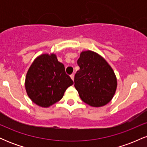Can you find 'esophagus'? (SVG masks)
<instances>
[{
  "label": "esophagus",
  "mask_w": 147,
  "mask_h": 147,
  "mask_svg": "<svg viewBox=\"0 0 147 147\" xmlns=\"http://www.w3.org/2000/svg\"><path fill=\"white\" fill-rule=\"evenodd\" d=\"M70 78H71L72 80L74 81V78H75V76H74V75H70Z\"/></svg>",
  "instance_id": "obj_1"
}]
</instances>
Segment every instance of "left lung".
<instances>
[{
  "mask_svg": "<svg viewBox=\"0 0 147 147\" xmlns=\"http://www.w3.org/2000/svg\"><path fill=\"white\" fill-rule=\"evenodd\" d=\"M79 70L75 87L81 99L92 107L105 106L112 100L117 86L115 74L104 57L92 50L80 53Z\"/></svg>",
  "mask_w": 147,
  "mask_h": 147,
  "instance_id": "obj_1",
  "label": "left lung"
}]
</instances>
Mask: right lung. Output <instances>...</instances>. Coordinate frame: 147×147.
Returning <instances> with one entry per match:
<instances>
[{
	"label": "right lung",
	"mask_w": 147,
	"mask_h": 147,
	"mask_svg": "<svg viewBox=\"0 0 147 147\" xmlns=\"http://www.w3.org/2000/svg\"><path fill=\"white\" fill-rule=\"evenodd\" d=\"M73 84L57 55L45 53L37 57L31 64L25 77V88L32 102L48 108L61 100Z\"/></svg>",
	"instance_id": "1"
}]
</instances>
